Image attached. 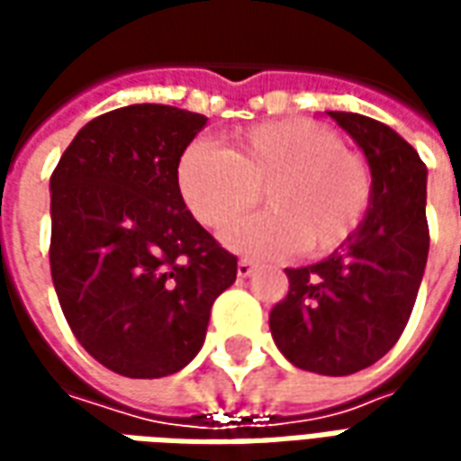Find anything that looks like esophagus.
<instances>
[{
	"label": "esophagus",
	"instance_id": "34e87169",
	"mask_svg": "<svg viewBox=\"0 0 461 461\" xmlns=\"http://www.w3.org/2000/svg\"><path fill=\"white\" fill-rule=\"evenodd\" d=\"M254 269H257V264L249 259H240L237 261V276L240 279H249L251 274H254Z\"/></svg>",
	"mask_w": 461,
	"mask_h": 461
}]
</instances>
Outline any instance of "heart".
<instances>
[{"mask_svg":"<svg viewBox=\"0 0 461 461\" xmlns=\"http://www.w3.org/2000/svg\"><path fill=\"white\" fill-rule=\"evenodd\" d=\"M177 190L194 220L221 227L259 200L269 210L221 231L230 249L323 257L343 247L366 217L373 180L366 160L339 132L306 118L259 122L234 132L227 150L194 140L177 160Z\"/></svg>","mask_w":461,"mask_h":461,"instance_id":"b5f03b06","label":"heart"}]
</instances>
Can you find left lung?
<instances>
[{"instance_id": "1", "label": "left lung", "mask_w": 461, "mask_h": 461, "mask_svg": "<svg viewBox=\"0 0 461 461\" xmlns=\"http://www.w3.org/2000/svg\"><path fill=\"white\" fill-rule=\"evenodd\" d=\"M363 150L370 207L350 240L319 264L286 269L289 294L269 329L284 357L319 375L370 367L402 336L425 274L427 167L390 125L326 111Z\"/></svg>"}]
</instances>
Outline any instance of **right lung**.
<instances>
[{"mask_svg":"<svg viewBox=\"0 0 461 461\" xmlns=\"http://www.w3.org/2000/svg\"><path fill=\"white\" fill-rule=\"evenodd\" d=\"M207 118L135 104L86 122L51 175V279L68 326L125 377H165L200 353L237 257L177 190L182 150Z\"/></svg>","mask_w":461,"mask_h":461,"instance_id":"1","label":"right lung"}]
</instances>
